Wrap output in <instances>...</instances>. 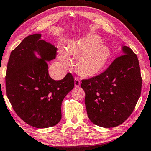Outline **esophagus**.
<instances>
[{
    "instance_id": "obj_1",
    "label": "esophagus",
    "mask_w": 151,
    "mask_h": 151,
    "mask_svg": "<svg viewBox=\"0 0 151 151\" xmlns=\"http://www.w3.org/2000/svg\"><path fill=\"white\" fill-rule=\"evenodd\" d=\"M81 84V81L78 78H74V86L76 87H79Z\"/></svg>"
}]
</instances>
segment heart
I'll return each instance as SVG.
<instances>
[{"label": "heart", "instance_id": "1", "mask_svg": "<svg viewBox=\"0 0 151 151\" xmlns=\"http://www.w3.org/2000/svg\"><path fill=\"white\" fill-rule=\"evenodd\" d=\"M101 41L97 35H89L72 41L66 49L60 48L58 59L65 65H68L71 63L70 56L79 54L77 60L78 71L85 76L95 75L103 69L111 56L110 49Z\"/></svg>", "mask_w": 151, "mask_h": 151}]
</instances>
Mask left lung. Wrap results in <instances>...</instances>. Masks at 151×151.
<instances>
[{
  "label": "left lung",
  "instance_id": "1",
  "mask_svg": "<svg viewBox=\"0 0 151 151\" xmlns=\"http://www.w3.org/2000/svg\"><path fill=\"white\" fill-rule=\"evenodd\" d=\"M142 79L137 55L123 46L122 56L100 75L82 80L90 121L98 126L114 127L127 119L141 95Z\"/></svg>",
  "mask_w": 151,
  "mask_h": 151
}]
</instances>
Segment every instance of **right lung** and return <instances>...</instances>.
<instances>
[{
	"label": "right lung",
	"instance_id": "obj_1",
	"mask_svg": "<svg viewBox=\"0 0 151 151\" xmlns=\"http://www.w3.org/2000/svg\"><path fill=\"white\" fill-rule=\"evenodd\" d=\"M57 48L35 33L25 37L10 53L5 77L7 98L24 122L37 128L53 127L61 119L65 97L74 86L70 73L56 81L49 74L47 62Z\"/></svg>",
	"mask_w": 151,
	"mask_h": 151
}]
</instances>
